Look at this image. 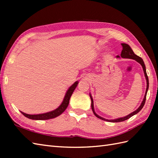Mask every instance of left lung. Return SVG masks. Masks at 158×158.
Returning a JSON list of instances; mask_svg holds the SVG:
<instances>
[{
    "label": "left lung",
    "mask_w": 158,
    "mask_h": 158,
    "mask_svg": "<svg viewBox=\"0 0 158 158\" xmlns=\"http://www.w3.org/2000/svg\"><path fill=\"white\" fill-rule=\"evenodd\" d=\"M122 45L123 47V49H122V53H121V57H122V58H130V59L135 60L136 62H138L139 63H140V64H141V66H143V70H144V73H145V76L146 77V80H147V89H146L145 95V97H144V99L143 100L141 105H140V106L135 110V111H134L132 113L129 114L128 115H127L126 117H122V118H118V119H111V120L106 119L102 118V117H100L99 115H97V114L94 111V109L93 99L92 98V96H90V98H91V100H92V104H91L92 109V111H93L94 114V115H96V117H98V118H99L100 119L106 121V122H123V121H125L126 119H128L132 116L135 115V114H136V113H138L140 111V110L143 109V107L144 106V105H145V101H146V96H147V90H148V89H149V79H148V76H147V75L145 65V63H144V62H143V59L140 58V57L136 55L135 53L133 52L132 49L130 48V47L127 44H126V43H122ZM117 58H118V57H119V56H117Z\"/></svg>",
    "instance_id": "obj_1"
}]
</instances>
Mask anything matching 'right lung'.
I'll return each instance as SVG.
<instances>
[{
	"mask_svg": "<svg viewBox=\"0 0 158 158\" xmlns=\"http://www.w3.org/2000/svg\"><path fill=\"white\" fill-rule=\"evenodd\" d=\"M77 84H78V82L76 81L72 86L70 87L69 89H68V91H67V92L66 94L62 103L60 105V106L58 107V108L56 109V110H52V111L49 112V113L39 114V115H28V114L24 113L22 111H21V113L25 117H27V118L31 119H35V120L49 119L54 118V117L59 116L60 115H61V114L67 108V106H68L69 104V100L70 98V96H71V95L73 94L74 90H75V89L76 88Z\"/></svg>",
	"mask_w": 158,
	"mask_h": 158,
	"instance_id": "right-lung-1",
	"label": "right lung"
}]
</instances>
